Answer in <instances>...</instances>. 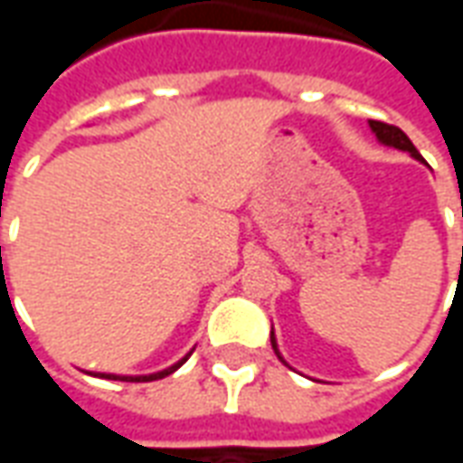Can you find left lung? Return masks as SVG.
Instances as JSON below:
<instances>
[{
  "mask_svg": "<svg viewBox=\"0 0 463 463\" xmlns=\"http://www.w3.org/2000/svg\"><path fill=\"white\" fill-rule=\"evenodd\" d=\"M369 126H372V131L377 133V138L384 143V146H394V148H399V151L411 153L414 158H419V161H421V156H419V151L414 148V143L409 141V136L402 131L399 126H392V123H384V121H369ZM461 215H463V203H461ZM461 258H463V248H461ZM270 340H272V349H275V354L280 357L278 345H275V337H270ZM282 362H285V359H282Z\"/></svg>",
  "mask_w": 463,
  "mask_h": 463,
  "instance_id": "8db88e82",
  "label": "left lung"
}]
</instances>
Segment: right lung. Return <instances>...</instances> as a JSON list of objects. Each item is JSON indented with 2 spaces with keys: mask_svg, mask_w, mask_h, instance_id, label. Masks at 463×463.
Returning <instances> with one entry per match:
<instances>
[{
  "mask_svg": "<svg viewBox=\"0 0 463 463\" xmlns=\"http://www.w3.org/2000/svg\"><path fill=\"white\" fill-rule=\"evenodd\" d=\"M185 359H188V357H185ZM185 359H181V362H178V364H173V367L163 369V372H158V374H148V377H116V374H104V377H106V379H121V382H153V379L168 377L171 372H175V369L181 367V364H183V362H185Z\"/></svg>",
  "mask_w": 463,
  "mask_h": 463,
  "instance_id": "obj_1",
  "label": "right lung"
}]
</instances>
